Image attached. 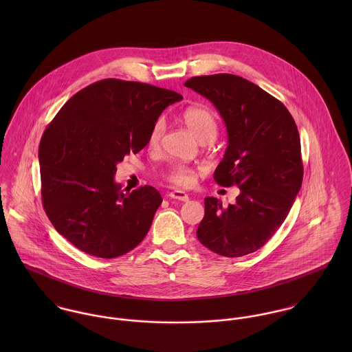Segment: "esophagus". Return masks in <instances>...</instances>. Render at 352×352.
<instances>
[{
  "label": "esophagus",
  "instance_id": "34e87169",
  "mask_svg": "<svg viewBox=\"0 0 352 352\" xmlns=\"http://www.w3.org/2000/svg\"><path fill=\"white\" fill-rule=\"evenodd\" d=\"M168 197L170 199H176V201H188V195L183 191H172L168 194Z\"/></svg>",
  "mask_w": 352,
  "mask_h": 352
}]
</instances>
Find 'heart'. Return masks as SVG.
I'll return each mask as SVG.
<instances>
[{
	"label": "heart",
	"instance_id": "b5f03b06",
	"mask_svg": "<svg viewBox=\"0 0 352 352\" xmlns=\"http://www.w3.org/2000/svg\"><path fill=\"white\" fill-rule=\"evenodd\" d=\"M183 123L190 129V131L201 141H211L218 131V119L217 115L207 107L194 105L186 108L180 115ZM165 123L162 119H157L151 126L149 135H148V146L154 148L158 145L162 133H164ZM166 179L179 186V187H188L195 182V173L192 169L184 165H175L166 173Z\"/></svg>",
	"mask_w": 352,
	"mask_h": 352
}]
</instances>
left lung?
Returning <instances> with one entry per match:
<instances>
[{"label": "left lung", "mask_w": 352, "mask_h": 352, "mask_svg": "<svg viewBox=\"0 0 352 352\" xmlns=\"http://www.w3.org/2000/svg\"><path fill=\"white\" fill-rule=\"evenodd\" d=\"M184 85L211 101L226 124L229 144L214 180L241 191L228 207L214 197L204 198L197 237L221 256H245L276 233L301 190L297 124L280 101L243 77L199 76Z\"/></svg>", "instance_id": "left-lung-1"}]
</instances>
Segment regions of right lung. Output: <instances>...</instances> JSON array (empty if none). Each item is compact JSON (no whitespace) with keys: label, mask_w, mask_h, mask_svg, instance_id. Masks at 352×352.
I'll return each mask as SVG.
<instances>
[{"label":"right lung","mask_w":352,"mask_h":352,"mask_svg":"<svg viewBox=\"0 0 352 352\" xmlns=\"http://www.w3.org/2000/svg\"><path fill=\"white\" fill-rule=\"evenodd\" d=\"M182 95L144 82L105 78L59 109L39 145L42 201L59 234L80 251L113 258L148 234L161 204L144 186L115 183L116 164L148 145L151 126Z\"/></svg>","instance_id":"1"}]
</instances>
